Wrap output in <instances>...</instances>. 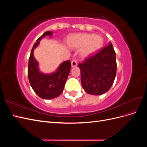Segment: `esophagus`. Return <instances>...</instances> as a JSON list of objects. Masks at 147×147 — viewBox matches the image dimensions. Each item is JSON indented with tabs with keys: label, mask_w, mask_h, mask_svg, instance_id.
<instances>
[{
	"label": "esophagus",
	"mask_w": 147,
	"mask_h": 147,
	"mask_svg": "<svg viewBox=\"0 0 147 147\" xmlns=\"http://www.w3.org/2000/svg\"><path fill=\"white\" fill-rule=\"evenodd\" d=\"M71 65H72V67H75L77 65V62L75 59H74L71 62Z\"/></svg>",
	"instance_id": "esophagus-1"
}]
</instances>
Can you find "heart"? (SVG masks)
<instances>
[{
    "mask_svg": "<svg viewBox=\"0 0 147 147\" xmlns=\"http://www.w3.org/2000/svg\"><path fill=\"white\" fill-rule=\"evenodd\" d=\"M67 43L71 49H79L80 56L85 59L94 55L103 46V38L99 35L87 33L75 34L67 39Z\"/></svg>",
    "mask_w": 147,
    "mask_h": 147,
    "instance_id": "1",
    "label": "heart"
}]
</instances>
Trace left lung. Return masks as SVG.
<instances>
[{
  "label": "left lung",
  "instance_id": "left-lung-1",
  "mask_svg": "<svg viewBox=\"0 0 147 147\" xmlns=\"http://www.w3.org/2000/svg\"><path fill=\"white\" fill-rule=\"evenodd\" d=\"M82 85L86 92L101 95L112 87L117 74L116 53L111 42L97 54L78 65Z\"/></svg>",
  "mask_w": 147,
  "mask_h": 147
}]
</instances>
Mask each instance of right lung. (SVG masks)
Here are the masks:
<instances>
[{"instance_id":"1","label":"right lung","mask_w":147,"mask_h":147,"mask_svg":"<svg viewBox=\"0 0 147 147\" xmlns=\"http://www.w3.org/2000/svg\"><path fill=\"white\" fill-rule=\"evenodd\" d=\"M53 34L52 31H47L37 40L29 59L28 73L30 84L34 91L43 99L56 98L63 92L71 67V63L68 60L60 64L53 72L46 74L40 70L38 62L34 56V50L43 38L46 36L52 38Z\"/></svg>"}]
</instances>
